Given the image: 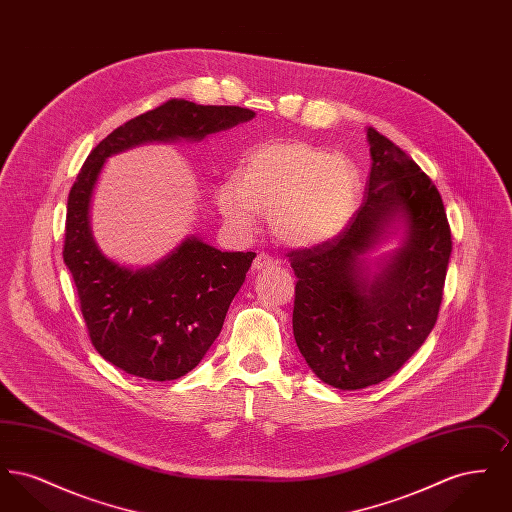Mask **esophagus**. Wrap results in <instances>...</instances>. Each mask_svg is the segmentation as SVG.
I'll return each mask as SVG.
<instances>
[{
    "mask_svg": "<svg viewBox=\"0 0 512 512\" xmlns=\"http://www.w3.org/2000/svg\"><path fill=\"white\" fill-rule=\"evenodd\" d=\"M276 265H278V261H276V259H272L270 255H267V253H259V255L255 257V261H253L251 268H253V272H259V270L276 267Z\"/></svg>",
    "mask_w": 512,
    "mask_h": 512,
    "instance_id": "esophagus-1",
    "label": "esophagus"
}]
</instances>
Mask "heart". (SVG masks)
I'll return each mask as SVG.
<instances>
[{
  "label": "heart",
  "mask_w": 512,
  "mask_h": 512,
  "mask_svg": "<svg viewBox=\"0 0 512 512\" xmlns=\"http://www.w3.org/2000/svg\"><path fill=\"white\" fill-rule=\"evenodd\" d=\"M357 165L303 140H274L251 147L217 192L220 215L251 230L268 213L272 236L292 249H315L336 240L361 199Z\"/></svg>",
  "instance_id": "1"
}]
</instances>
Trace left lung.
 <instances>
[{
    "label": "left lung",
    "mask_w": 512,
    "mask_h": 512,
    "mask_svg": "<svg viewBox=\"0 0 512 512\" xmlns=\"http://www.w3.org/2000/svg\"><path fill=\"white\" fill-rule=\"evenodd\" d=\"M365 203L336 240L290 253L297 274L293 338L318 378L363 390L397 372L438 320L451 230L432 180L366 128ZM391 239L398 245L376 258Z\"/></svg>",
    "instance_id": "1"
}]
</instances>
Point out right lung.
<instances>
[{
  "instance_id": "obj_1",
  "label": "right lung",
  "mask_w": 512,
  "mask_h": 512,
  "mask_svg": "<svg viewBox=\"0 0 512 512\" xmlns=\"http://www.w3.org/2000/svg\"><path fill=\"white\" fill-rule=\"evenodd\" d=\"M244 107L171 99L124 122L88 155L67 201L65 265L73 274L90 340L124 372L153 382L176 380L199 365L251 267L253 251H220L186 236L147 267L107 257L92 234V199L109 157L144 144L201 142L251 121Z\"/></svg>"
}]
</instances>
